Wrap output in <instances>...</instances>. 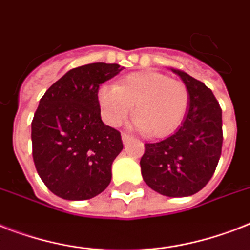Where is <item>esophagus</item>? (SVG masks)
Masks as SVG:
<instances>
[{"instance_id": "obj_1", "label": "esophagus", "mask_w": 250, "mask_h": 250, "mask_svg": "<svg viewBox=\"0 0 250 250\" xmlns=\"http://www.w3.org/2000/svg\"><path fill=\"white\" fill-rule=\"evenodd\" d=\"M133 139L131 135H128V133H125V132H123L122 133V141H123V144H127L128 141H131V140Z\"/></svg>"}]
</instances>
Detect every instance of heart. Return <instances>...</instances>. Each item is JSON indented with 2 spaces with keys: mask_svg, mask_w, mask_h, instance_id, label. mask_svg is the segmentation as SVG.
Returning <instances> with one entry per match:
<instances>
[{
  "mask_svg": "<svg viewBox=\"0 0 250 250\" xmlns=\"http://www.w3.org/2000/svg\"><path fill=\"white\" fill-rule=\"evenodd\" d=\"M97 103L106 125L117 127L132 111L133 125L153 137H164L180 127L188 110L190 93L181 81L166 74L144 70L131 73L115 83L97 90Z\"/></svg>",
  "mask_w": 250,
  "mask_h": 250,
  "instance_id": "1",
  "label": "heart"
}]
</instances>
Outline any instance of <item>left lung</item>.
Here are the masks:
<instances>
[{
	"mask_svg": "<svg viewBox=\"0 0 250 250\" xmlns=\"http://www.w3.org/2000/svg\"><path fill=\"white\" fill-rule=\"evenodd\" d=\"M188 87V111L181 127L162 141L145 144L140 160L144 181L162 195L200 191L212 178L222 151V109L212 91L188 73L172 69Z\"/></svg>",
	"mask_w": 250,
	"mask_h": 250,
	"instance_id": "left-lung-1",
	"label": "left lung"
}]
</instances>
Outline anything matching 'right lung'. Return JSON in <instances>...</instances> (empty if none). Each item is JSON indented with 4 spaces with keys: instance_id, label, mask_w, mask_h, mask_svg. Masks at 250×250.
Here are the masks:
<instances>
[{
    "instance_id": "add662e5",
    "label": "right lung",
    "mask_w": 250,
    "mask_h": 250,
    "mask_svg": "<svg viewBox=\"0 0 250 250\" xmlns=\"http://www.w3.org/2000/svg\"><path fill=\"white\" fill-rule=\"evenodd\" d=\"M118 64L93 62L69 70L40 100L32 121V154L41 180L55 195L87 200L111 181L123 149L121 132L101 121L97 90Z\"/></svg>"
}]
</instances>
